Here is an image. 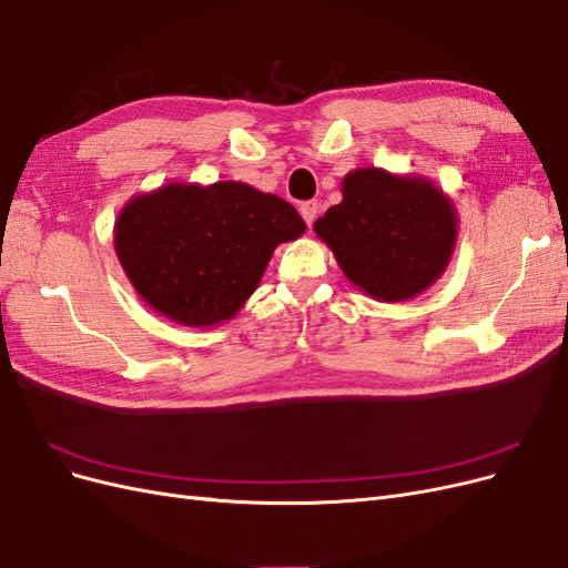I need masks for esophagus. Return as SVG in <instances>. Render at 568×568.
<instances>
[{
  "label": "esophagus",
  "mask_w": 568,
  "mask_h": 568,
  "mask_svg": "<svg viewBox=\"0 0 568 568\" xmlns=\"http://www.w3.org/2000/svg\"><path fill=\"white\" fill-rule=\"evenodd\" d=\"M317 213H320V203H317V201H305V203H301V215H303L307 227H313V222H315Z\"/></svg>",
  "instance_id": "1"
}]
</instances>
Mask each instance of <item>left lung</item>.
<instances>
[{
  "label": "left lung",
  "mask_w": 568,
  "mask_h": 568,
  "mask_svg": "<svg viewBox=\"0 0 568 568\" xmlns=\"http://www.w3.org/2000/svg\"><path fill=\"white\" fill-rule=\"evenodd\" d=\"M315 232L355 286L398 303L419 296L448 267L457 213L426 178L359 168L343 178V201L317 217Z\"/></svg>",
  "instance_id": "8db88e82"
}]
</instances>
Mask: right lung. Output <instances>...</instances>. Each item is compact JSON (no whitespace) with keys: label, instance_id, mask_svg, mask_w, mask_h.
Instances as JSON below:
<instances>
[{"label":"right lung","instance_id":"obj_1","mask_svg":"<svg viewBox=\"0 0 568 568\" xmlns=\"http://www.w3.org/2000/svg\"><path fill=\"white\" fill-rule=\"evenodd\" d=\"M303 232L294 205L244 182L165 184L128 201L113 244L149 307L178 324L213 326L248 301L274 248Z\"/></svg>","mask_w":568,"mask_h":568}]
</instances>
